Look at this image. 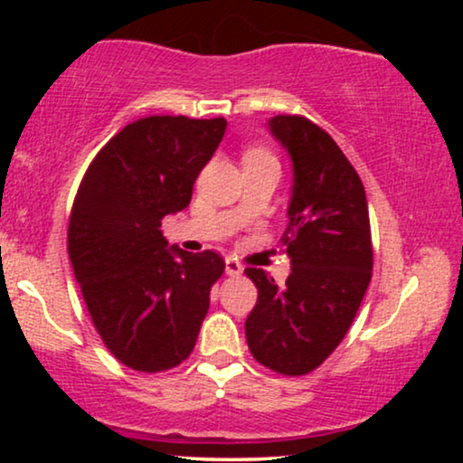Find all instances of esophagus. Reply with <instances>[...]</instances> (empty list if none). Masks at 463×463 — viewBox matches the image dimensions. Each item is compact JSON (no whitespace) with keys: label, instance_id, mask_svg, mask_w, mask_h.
I'll return each instance as SVG.
<instances>
[{"label":"esophagus","instance_id":"obj_1","mask_svg":"<svg viewBox=\"0 0 463 463\" xmlns=\"http://www.w3.org/2000/svg\"><path fill=\"white\" fill-rule=\"evenodd\" d=\"M224 269H226V274L228 276H239L243 272V265L237 261V259H232V257H228L226 261H224Z\"/></svg>","mask_w":463,"mask_h":463}]
</instances>
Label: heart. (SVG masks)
<instances>
[{
    "instance_id": "heart-1",
    "label": "heart",
    "mask_w": 463,
    "mask_h": 463,
    "mask_svg": "<svg viewBox=\"0 0 463 463\" xmlns=\"http://www.w3.org/2000/svg\"><path fill=\"white\" fill-rule=\"evenodd\" d=\"M246 158H272L268 152L261 150V147H252V150L246 152Z\"/></svg>"
}]
</instances>
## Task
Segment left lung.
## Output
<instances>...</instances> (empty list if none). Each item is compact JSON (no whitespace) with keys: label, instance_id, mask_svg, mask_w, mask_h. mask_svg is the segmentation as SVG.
<instances>
[{"label":"left lung","instance_id":"1","mask_svg":"<svg viewBox=\"0 0 463 463\" xmlns=\"http://www.w3.org/2000/svg\"><path fill=\"white\" fill-rule=\"evenodd\" d=\"M269 135L291 161V195L280 246L291 272L279 287L246 268L259 298L246 317L252 357L280 374L316 370L348 333L372 276L368 202L337 143L309 119L276 115Z\"/></svg>","mask_w":463,"mask_h":463}]
</instances>
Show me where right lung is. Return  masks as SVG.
Wrapping results in <instances>:
<instances>
[{
  "label": "right lung",
  "mask_w": 463,
  "mask_h": 463,
  "mask_svg": "<svg viewBox=\"0 0 463 463\" xmlns=\"http://www.w3.org/2000/svg\"><path fill=\"white\" fill-rule=\"evenodd\" d=\"M224 132V117H146L117 132L80 183L69 259L99 337L132 370L189 357L224 272L213 250L184 252L161 231L165 215L189 206Z\"/></svg>",
  "instance_id": "obj_1"
}]
</instances>
